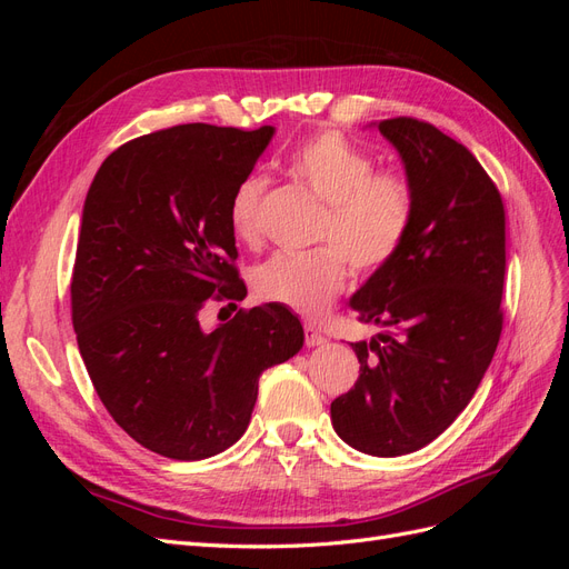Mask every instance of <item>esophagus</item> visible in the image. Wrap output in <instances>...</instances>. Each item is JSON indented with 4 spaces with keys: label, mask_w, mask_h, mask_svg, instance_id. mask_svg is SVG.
Instances as JSON below:
<instances>
[{
    "label": "esophagus",
    "mask_w": 569,
    "mask_h": 569,
    "mask_svg": "<svg viewBox=\"0 0 569 569\" xmlns=\"http://www.w3.org/2000/svg\"><path fill=\"white\" fill-rule=\"evenodd\" d=\"M303 335H306V347H320V343H325V335L316 330L313 325H306Z\"/></svg>",
    "instance_id": "obj_1"
}]
</instances>
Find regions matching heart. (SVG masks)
Wrapping results in <instances>:
<instances>
[{
  "label": "heart",
  "instance_id": "b5f03b06",
  "mask_svg": "<svg viewBox=\"0 0 569 569\" xmlns=\"http://www.w3.org/2000/svg\"><path fill=\"white\" fill-rule=\"evenodd\" d=\"M291 170L325 203L311 253H278L251 272L253 295L301 316L325 313L347 282V261L358 274L391 263L416 218V187L401 170H375V159L341 132L327 130L291 153ZM268 180L249 176L230 199L237 239L261 242V203Z\"/></svg>",
  "mask_w": 569,
  "mask_h": 569
}]
</instances>
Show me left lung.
I'll use <instances>...</instances> for the list:
<instances>
[{
    "label": "left lung",
    "mask_w": 569,
    "mask_h": 569,
    "mask_svg": "<svg viewBox=\"0 0 569 569\" xmlns=\"http://www.w3.org/2000/svg\"><path fill=\"white\" fill-rule=\"evenodd\" d=\"M416 187L403 249L360 287V322L382 327L351 343L360 375L332 401L335 432L393 458L422 449L470 403L503 330L506 209L487 170L432 123L387 118Z\"/></svg>",
    "instance_id": "left-lung-1"
}]
</instances>
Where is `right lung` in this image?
<instances>
[{
    "mask_svg": "<svg viewBox=\"0 0 569 569\" xmlns=\"http://www.w3.org/2000/svg\"><path fill=\"white\" fill-rule=\"evenodd\" d=\"M272 128L187 123L137 137L84 199L71 318L94 391L144 449L203 460L247 432L258 377L303 347L284 306L203 330L209 301H242L230 199ZM237 308V306H234Z\"/></svg>",
    "mask_w": 569,
    "mask_h": 569,
    "instance_id": "add662e5",
    "label": "right lung"
}]
</instances>
